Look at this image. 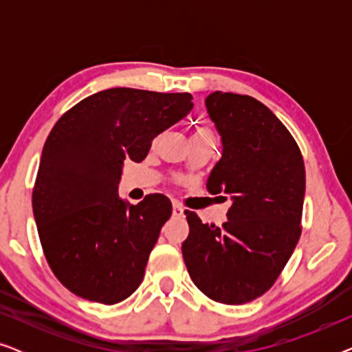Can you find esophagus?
Instances as JSON below:
<instances>
[{
    "label": "esophagus",
    "mask_w": 352,
    "mask_h": 352,
    "mask_svg": "<svg viewBox=\"0 0 352 352\" xmlns=\"http://www.w3.org/2000/svg\"><path fill=\"white\" fill-rule=\"evenodd\" d=\"M173 216L175 218H182L184 216V208L179 204H173Z\"/></svg>",
    "instance_id": "esophagus-1"
}]
</instances>
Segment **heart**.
Returning <instances> with one entry per match:
<instances>
[{"mask_svg":"<svg viewBox=\"0 0 352 352\" xmlns=\"http://www.w3.org/2000/svg\"><path fill=\"white\" fill-rule=\"evenodd\" d=\"M192 139H201V138H214L213 134V129L210 126H206V124H199V126H195L192 129V134H190Z\"/></svg>","mask_w":352,"mask_h":352,"instance_id":"1","label":"heart"}]
</instances>
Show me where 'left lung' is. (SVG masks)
<instances>
[{"label": "left lung", "mask_w": 352, "mask_h": 352, "mask_svg": "<svg viewBox=\"0 0 352 352\" xmlns=\"http://www.w3.org/2000/svg\"><path fill=\"white\" fill-rule=\"evenodd\" d=\"M205 107L221 136L206 190L229 197L230 208L221 228L186 211L182 258L206 296L243 305L272 287L300 240L305 162L288 129L254 98L214 91Z\"/></svg>", "instance_id": "left-lung-1"}]
</instances>
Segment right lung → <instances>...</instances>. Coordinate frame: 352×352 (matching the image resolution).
Wrapping results in <instances>:
<instances>
[{
	"label": "right lung",
	"instance_id": "add662e5",
	"mask_svg": "<svg viewBox=\"0 0 352 352\" xmlns=\"http://www.w3.org/2000/svg\"><path fill=\"white\" fill-rule=\"evenodd\" d=\"M192 107L189 93L112 88L81 100L51 129L33 216L52 272L76 296L115 305L141 285L173 206L162 194L138 205L122 199L124 162H142L153 139Z\"/></svg>",
	"mask_w": 352,
	"mask_h": 352
}]
</instances>
